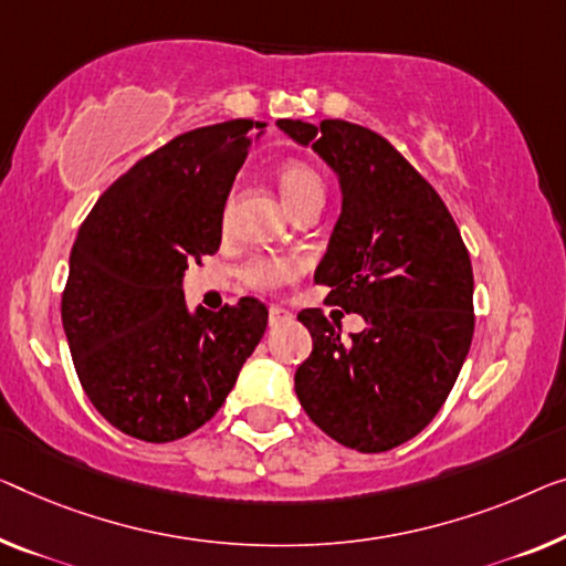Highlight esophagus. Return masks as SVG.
I'll list each match as a JSON object with an SVG mask.
<instances>
[{
  "instance_id": "1",
  "label": "esophagus",
  "mask_w": 566,
  "mask_h": 566,
  "mask_svg": "<svg viewBox=\"0 0 566 566\" xmlns=\"http://www.w3.org/2000/svg\"><path fill=\"white\" fill-rule=\"evenodd\" d=\"M292 319V312L290 310H284V307H276V305H272L269 307V325H282V323H290Z\"/></svg>"
}]
</instances>
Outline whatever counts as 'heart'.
<instances>
[{
    "mask_svg": "<svg viewBox=\"0 0 566 566\" xmlns=\"http://www.w3.org/2000/svg\"><path fill=\"white\" fill-rule=\"evenodd\" d=\"M276 185H280L282 200L294 216L310 206H323L325 200V185L323 177L317 175L315 167L307 163H284L276 170ZM300 272V264L294 259H274V256H259L251 259L247 266L241 269V280L254 290H274L284 282H290L294 274Z\"/></svg>",
    "mask_w": 566,
    "mask_h": 566,
    "instance_id": "heart-1",
    "label": "heart"
}]
</instances>
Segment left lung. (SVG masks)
I'll return each mask as SVG.
<instances>
[{
	"label": "left lung",
	"instance_id": "obj_1",
	"mask_svg": "<svg viewBox=\"0 0 566 566\" xmlns=\"http://www.w3.org/2000/svg\"><path fill=\"white\" fill-rule=\"evenodd\" d=\"M276 126L337 175L343 208L315 282L331 286L333 305L366 319L343 340L337 319L302 310L312 353L294 391L335 442L394 450L434 419L468 358L470 254L437 190L381 134L340 119Z\"/></svg>",
	"mask_w": 566,
	"mask_h": 566
}]
</instances>
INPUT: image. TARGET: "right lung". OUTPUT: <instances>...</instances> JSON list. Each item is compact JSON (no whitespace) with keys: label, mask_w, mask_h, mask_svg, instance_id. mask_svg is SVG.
Wrapping results in <instances>:
<instances>
[{"label":"right lung","mask_w":566,"mask_h":566,"mask_svg":"<svg viewBox=\"0 0 566 566\" xmlns=\"http://www.w3.org/2000/svg\"><path fill=\"white\" fill-rule=\"evenodd\" d=\"M233 119L185 132L126 170L75 235L61 315L75 374L108 424L145 442L196 432L223 407L269 312L241 297L190 312L182 276L221 247L251 134Z\"/></svg>","instance_id":"add662e5"}]
</instances>
